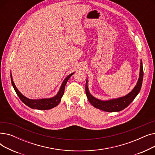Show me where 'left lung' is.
<instances>
[{"label":"left lung","mask_w":155,"mask_h":155,"mask_svg":"<svg viewBox=\"0 0 155 155\" xmlns=\"http://www.w3.org/2000/svg\"><path fill=\"white\" fill-rule=\"evenodd\" d=\"M140 64V77L136 85L129 94L123 97H119V98L112 99L107 101H102L95 98L90 93V91L88 90V80L87 79L85 92L88 101L94 107L105 112H119L126 108L133 101L141 90L143 79V68L141 60Z\"/></svg>","instance_id":"1"}]
</instances>
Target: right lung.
<instances>
[{"label": "right lung", "instance_id": "add662e5", "mask_svg": "<svg viewBox=\"0 0 155 155\" xmlns=\"http://www.w3.org/2000/svg\"><path fill=\"white\" fill-rule=\"evenodd\" d=\"M74 73L75 72L70 73V75H68L64 79L63 82L61 85L60 90L56 95H54L53 97H51V98H44V99H30L27 98L26 97L23 95L19 91L17 87H16V86L15 85V84L12 80L11 73V79L12 85L13 86L14 91H15L16 94H17V95L19 97V99L21 100V101L24 104H25L27 106L32 109H38V110H48L57 106V105L60 104L61 99V97L64 94L65 85H66L69 78L73 75V73Z\"/></svg>", "mask_w": 155, "mask_h": 155}]
</instances>
